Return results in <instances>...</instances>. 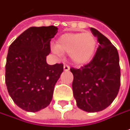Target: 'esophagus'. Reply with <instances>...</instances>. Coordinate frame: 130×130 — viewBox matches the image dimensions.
<instances>
[{"mask_svg":"<svg viewBox=\"0 0 130 130\" xmlns=\"http://www.w3.org/2000/svg\"><path fill=\"white\" fill-rule=\"evenodd\" d=\"M70 66H68V65H64V66H63V69H64V70L65 71H68V70H70Z\"/></svg>","mask_w":130,"mask_h":130,"instance_id":"34e87169","label":"esophagus"}]
</instances>
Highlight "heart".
<instances>
[{
  "label": "heart",
  "instance_id": "b5f03b06",
  "mask_svg": "<svg viewBox=\"0 0 130 130\" xmlns=\"http://www.w3.org/2000/svg\"><path fill=\"white\" fill-rule=\"evenodd\" d=\"M96 39L93 34H65L59 37L56 46L52 47L53 53L62 55L70 53V58L77 65H84L93 58L96 48Z\"/></svg>",
  "mask_w": 130,
  "mask_h": 130
}]
</instances>
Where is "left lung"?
I'll return each mask as SVG.
<instances>
[{"instance_id":"1","label":"left lung","mask_w":130,"mask_h":130,"mask_svg":"<svg viewBox=\"0 0 130 130\" xmlns=\"http://www.w3.org/2000/svg\"><path fill=\"white\" fill-rule=\"evenodd\" d=\"M99 46L89 64L71 68L72 91L79 108L86 112L101 111L112 103L120 86V68L118 50L104 35L91 28Z\"/></svg>"}]
</instances>
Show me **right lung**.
Here are the masks:
<instances>
[{"label":"right lung","mask_w":130,"mask_h":130,"mask_svg":"<svg viewBox=\"0 0 130 130\" xmlns=\"http://www.w3.org/2000/svg\"><path fill=\"white\" fill-rule=\"evenodd\" d=\"M58 27H31L14 40L8 49L5 84L14 103L27 112H37L48 106L63 65H50L46 56L50 41Z\"/></svg>","instance_id":"add662e5"}]
</instances>
